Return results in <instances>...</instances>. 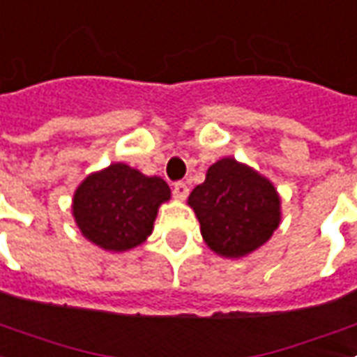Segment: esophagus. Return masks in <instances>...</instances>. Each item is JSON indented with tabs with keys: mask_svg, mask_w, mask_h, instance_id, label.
<instances>
[{
	"mask_svg": "<svg viewBox=\"0 0 357 357\" xmlns=\"http://www.w3.org/2000/svg\"><path fill=\"white\" fill-rule=\"evenodd\" d=\"M188 184L183 183V181H178V183L173 184V196L176 199H186V196H188Z\"/></svg>",
	"mask_w": 357,
	"mask_h": 357,
	"instance_id": "obj_1",
	"label": "esophagus"
}]
</instances>
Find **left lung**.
<instances>
[{
    "instance_id": "obj_1",
    "label": "left lung",
    "mask_w": 357,
    "mask_h": 357,
    "mask_svg": "<svg viewBox=\"0 0 357 357\" xmlns=\"http://www.w3.org/2000/svg\"><path fill=\"white\" fill-rule=\"evenodd\" d=\"M206 244L225 257H242L265 244L280 221V199L267 178L225 158L207 169L188 198Z\"/></svg>"
}]
</instances>
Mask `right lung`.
Instances as JSON below:
<instances>
[{"label": "right lung", "instance_id": "obj_1", "mask_svg": "<svg viewBox=\"0 0 357 357\" xmlns=\"http://www.w3.org/2000/svg\"><path fill=\"white\" fill-rule=\"evenodd\" d=\"M169 198L163 178L113 163L78 186L73 213L78 229L96 246L125 252L150 236L158 207Z\"/></svg>", "mask_w": 357, "mask_h": 357}]
</instances>
